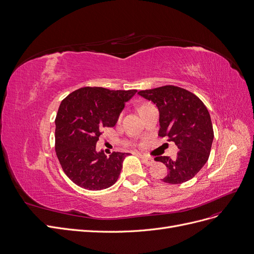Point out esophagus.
Listing matches in <instances>:
<instances>
[{
  "instance_id": "1",
  "label": "esophagus",
  "mask_w": 254,
  "mask_h": 254,
  "mask_svg": "<svg viewBox=\"0 0 254 254\" xmlns=\"http://www.w3.org/2000/svg\"><path fill=\"white\" fill-rule=\"evenodd\" d=\"M139 156H140V158L142 159L143 163H145L146 165H152V164L154 163V159H153V158L146 157V156H144V155H139Z\"/></svg>"
}]
</instances>
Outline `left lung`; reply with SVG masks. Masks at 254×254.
Listing matches in <instances>:
<instances>
[{"instance_id": "1", "label": "left lung", "mask_w": 254, "mask_h": 254, "mask_svg": "<svg viewBox=\"0 0 254 254\" xmlns=\"http://www.w3.org/2000/svg\"><path fill=\"white\" fill-rule=\"evenodd\" d=\"M138 94L152 101L159 111V136L167 137L168 141H174L180 149L175 158H155L167 167V175L162 181L180 184L192 179L207 162L213 141L207 108L194 94L175 86L140 91Z\"/></svg>"}]
</instances>
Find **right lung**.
I'll list each match as a JSON object with an SVG mask.
<instances>
[{
  "mask_svg": "<svg viewBox=\"0 0 254 254\" xmlns=\"http://www.w3.org/2000/svg\"><path fill=\"white\" fill-rule=\"evenodd\" d=\"M137 90L86 87L72 92L55 118V152L64 174L76 185L101 190L115 184L127 153L107 157L96 151L103 127H112Z\"/></svg>",
  "mask_w": 254,
  "mask_h": 254,
  "instance_id": "obj_1",
  "label": "right lung"
}]
</instances>
